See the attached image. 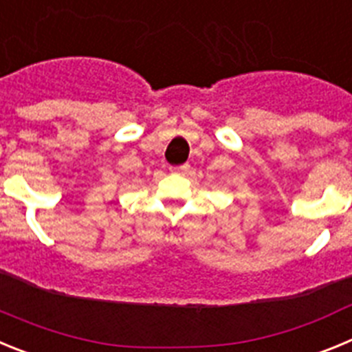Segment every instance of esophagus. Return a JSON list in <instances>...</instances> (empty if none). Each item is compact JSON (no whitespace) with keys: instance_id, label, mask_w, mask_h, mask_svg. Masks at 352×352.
I'll list each match as a JSON object with an SVG mask.
<instances>
[{"instance_id":"34e87169","label":"esophagus","mask_w":352,"mask_h":352,"mask_svg":"<svg viewBox=\"0 0 352 352\" xmlns=\"http://www.w3.org/2000/svg\"><path fill=\"white\" fill-rule=\"evenodd\" d=\"M190 169V166H188V164H183V166H174V167H170V170H173V173H186V170Z\"/></svg>"}]
</instances>
